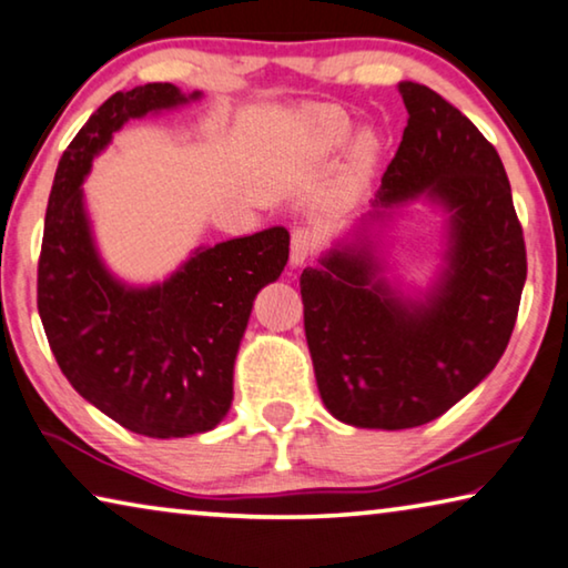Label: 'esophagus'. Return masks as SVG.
Listing matches in <instances>:
<instances>
[{"mask_svg": "<svg viewBox=\"0 0 568 568\" xmlns=\"http://www.w3.org/2000/svg\"><path fill=\"white\" fill-rule=\"evenodd\" d=\"M316 245H318L316 232L308 230V227H295L293 235H291V265L301 267L305 260L313 255Z\"/></svg>", "mask_w": 568, "mask_h": 568, "instance_id": "obj_1", "label": "esophagus"}]
</instances>
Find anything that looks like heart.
<instances>
[{"instance_id": "b5f03b06", "label": "heart", "mask_w": 568, "mask_h": 568, "mask_svg": "<svg viewBox=\"0 0 568 568\" xmlns=\"http://www.w3.org/2000/svg\"><path fill=\"white\" fill-rule=\"evenodd\" d=\"M318 133H321V143L323 146H338L344 143L351 133V121L344 119V115H323L318 121ZM374 151V143L368 136L356 141V156L358 159H368Z\"/></svg>"}]
</instances>
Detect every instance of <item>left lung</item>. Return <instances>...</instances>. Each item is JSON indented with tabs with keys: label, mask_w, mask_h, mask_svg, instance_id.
<instances>
[{
	"label": "left lung",
	"mask_w": 568,
	"mask_h": 568,
	"mask_svg": "<svg viewBox=\"0 0 568 568\" xmlns=\"http://www.w3.org/2000/svg\"><path fill=\"white\" fill-rule=\"evenodd\" d=\"M409 121L374 210L301 275L321 399L364 429L427 425L470 394L506 351L526 283L524 230L493 143L435 90L399 83ZM446 212L444 267L404 294L375 250L404 203Z\"/></svg>",
	"instance_id": "obj_1"
}]
</instances>
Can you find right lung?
<instances>
[{
	"mask_svg": "<svg viewBox=\"0 0 568 568\" xmlns=\"http://www.w3.org/2000/svg\"><path fill=\"white\" fill-rule=\"evenodd\" d=\"M200 98L146 83L90 115L58 164L38 265V311L60 372L121 427L156 439L202 435L230 412L252 301L281 277L291 245L285 227H270L196 247L151 285L105 267L83 192L93 159L123 123Z\"/></svg>",
	"mask_w": 568,
	"mask_h": 568,
	"instance_id": "obj_1",
	"label": "right lung"
}]
</instances>
